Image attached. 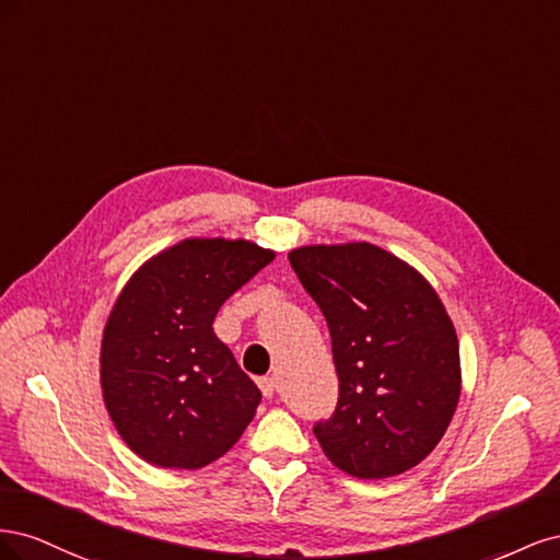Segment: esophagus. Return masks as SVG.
Here are the masks:
<instances>
[{"instance_id":"esophagus-1","label":"esophagus","mask_w":560,"mask_h":560,"mask_svg":"<svg viewBox=\"0 0 560 560\" xmlns=\"http://www.w3.org/2000/svg\"><path fill=\"white\" fill-rule=\"evenodd\" d=\"M257 385L264 393V397H273L276 395V378L273 376H261L257 378Z\"/></svg>"}]
</instances>
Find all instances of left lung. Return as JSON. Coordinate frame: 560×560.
<instances>
[{
    "label": "left lung",
    "instance_id": "obj_1",
    "mask_svg": "<svg viewBox=\"0 0 560 560\" xmlns=\"http://www.w3.org/2000/svg\"><path fill=\"white\" fill-rule=\"evenodd\" d=\"M290 264L331 334L338 401L313 432L358 479H385L425 460L460 397L453 322L428 280L369 243L313 245Z\"/></svg>",
    "mask_w": 560,
    "mask_h": 560
}]
</instances>
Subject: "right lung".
<instances>
[{
    "label": "right lung",
    "instance_id": "add662e5",
    "mask_svg": "<svg viewBox=\"0 0 560 560\" xmlns=\"http://www.w3.org/2000/svg\"><path fill=\"white\" fill-rule=\"evenodd\" d=\"M273 261L247 241H184L130 278L107 319L100 381L118 434L142 460L198 469L238 442L259 387L219 341L222 303Z\"/></svg>",
    "mask_w": 560,
    "mask_h": 560
}]
</instances>
